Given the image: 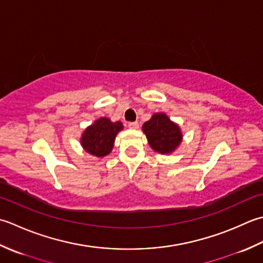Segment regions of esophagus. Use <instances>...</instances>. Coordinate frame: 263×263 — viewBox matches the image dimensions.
Instances as JSON below:
<instances>
[{
	"label": "esophagus",
	"mask_w": 263,
	"mask_h": 263,
	"mask_svg": "<svg viewBox=\"0 0 263 263\" xmlns=\"http://www.w3.org/2000/svg\"><path fill=\"white\" fill-rule=\"evenodd\" d=\"M138 122L137 121H133V122H129V124H128V127L130 128V129H137L138 128Z\"/></svg>",
	"instance_id": "34e87169"
}]
</instances>
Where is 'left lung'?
I'll list each match as a JSON object with an SVG mask.
<instances>
[{
    "label": "left lung",
    "mask_w": 263,
    "mask_h": 263,
    "mask_svg": "<svg viewBox=\"0 0 263 263\" xmlns=\"http://www.w3.org/2000/svg\"><path fill=\"white\" fill-rule=\"evenodd\" d=\"M142 129L146 135L149 146L161 154L173 153L183 139L179 126L162 112L154 114L151 119L143 125Z\"/></svg>",
    "instance_id": "obj_1"
}]
</instances>
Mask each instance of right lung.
Returning <instances> with one entry per match:
<instances>
[{
  "label": "right lung",
  "instance_id": "right-lung-1",
  "mask_svg": "<svg viewBox=\"0 0 263 263\" xmlns=\"http://www.w3.org/2000/svg\"><path fill=\"white\" fill-rule=\"evenodd\" d=\"M122 129L124 126L120 121L112 122L109 118H100L85 129L80 144L87 153L103 158L112 151L117 134Z\"/></svg>",
  "mask_w": 263,
  "mask_h": 263
}]
</instances>
